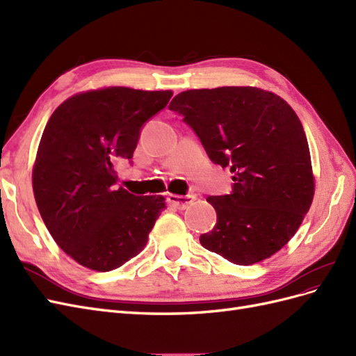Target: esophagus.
<instances>
[{"instance_id":"1","label":"esophagus","mask_w":356,"mask_h":356,"mask_svg":"<svg viewBox=\"0 0 356 356\" xmlns=\"http://www.w3.org/2000/svg\"><path fill=\"white\" fill-rule=\"evenodd\" d=\"M195 196L193 195H187V196H179V195H169L168 196V202L172 204V207H175L177 209H186L188 204H191L195 202Z\"/></svg>"}]
</instances>
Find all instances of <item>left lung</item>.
<instances>
[{
	"mask_svg": "<svg viewBox=\"0 0 356 356\" xmlns=\"http://www.w3.org/2000/svg\"><path fill=\"white\" fill-rule=\"evenodd\" d=\"M169 108L184 115L213 163L234 174L232 195L207 199L217 224L200 236L202 246L239 266L276 254L298 230L315 195L296 111L281 96L252 86L186 90Z\"/></svg>",
	"mask_w": 356,
	"mask_h": 356,
	"instance_id": "left-lung-1",
	"label": "left lung"
}]
</instances>
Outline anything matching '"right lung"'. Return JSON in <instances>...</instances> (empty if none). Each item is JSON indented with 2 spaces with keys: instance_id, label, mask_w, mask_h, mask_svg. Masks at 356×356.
Instances as JSON below:
<instances>
[{
  "instance_id": "obj_1",
  "label": "right lung",
  "mask_w": 356,
  "mask_h": 356,
  "mask_svg": "<svg viewBox=\"0 0 356 356\" xmlns=\"http://www.w3.org/2000/svg\"><path fill=\"white\" fill-rule=\"evenodd\" d=\"M172 95L110 86L72 95L49 118L32 168L34 197L60 250L90 270L110 272L141 252L166 208L163 196L115 188L114 163L132 159L143 124Z\"/></svg>"
}]
</instances>
